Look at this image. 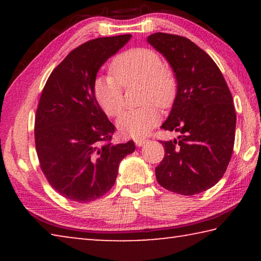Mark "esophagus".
<instances>
[{"label": "esophagus", "mask_w": 261, "mask_h": 261, "mask_svg": "<svg viewBox=\"0 0 261 261\" xmlns=\"http://www.w3.org/2000/svg\"><path fill=\"white\" fill-rule=\"evenodd\" d=\"M147 141H148V139H146V138H136L135 139V143L137 146H143V145L146 144Z\"/></svg>", "instance_id": "34e87169"}]
</instances>
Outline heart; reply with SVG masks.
<instances>
[{
	"instance_id": "obj_1",
	"label": "heart",
	"mask_w": 261,
	"mask_h": 261,
	"mask_svg": "<svg viewBox=\"0 0 261 261\" xmlns=\"http://www.w3.org/2000/svg\"><path fill=\"white\" fill-rule=\"evenodd\" d=\"M109 72L110 76L99 77L94 82V94L100 107L108 116H117L124 106L123 87L140 83V101L146 105L123 113L117 126L129 137L148 134L160 121L159 109L152 102L167 108L177 94L178 79L174 69L163 63L162 57L149 48H130L114 57Z\"/></svg>"
}]
</instances>
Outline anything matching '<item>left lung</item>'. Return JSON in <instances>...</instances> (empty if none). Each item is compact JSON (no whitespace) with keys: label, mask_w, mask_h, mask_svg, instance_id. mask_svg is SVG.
<instances>
[{"label":"left lung","mask_w":261,"mask_h":261,"mask_svg":"<svg viewBox=\"0 0 261 261\" xmlns=\"http://www.w3.org/2000/svg\"><path fill=\"white\" fill-rule=\"evenodd\" d=\"M147 41L178 79L173 109L161 127L179 136L160 140L165 156L155 168L156 179L183 196L206 191L226 173L232 155L236 112L230 90L212 57L190 39L158 32Z\"/></svg>","instance_id":"8db88e82"}]
</instances>
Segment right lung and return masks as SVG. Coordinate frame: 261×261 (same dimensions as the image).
<instances>
[{
    "mask_svg": "<svg viewBox=\"0 0 261 261\" xmlns=\"http://www.w3.org/2000/svg\"><path fill=\"white\" fill-rule=\"evenodd\" d=\"M131 34L98 38L74 48L53 70L39 100L34 140L39 165L50 187L67 199L90 202L115 184L120 162L134 140L112 144L116 127L96 102L99 69Z\"/></svg>",
    "mask_w": 261,
    "mask_h": 261,
    "instance_id": "add662e5",
    "label": "right lung"
}]
</instances>
